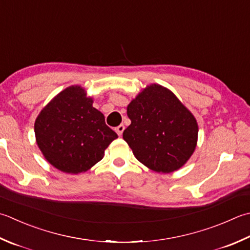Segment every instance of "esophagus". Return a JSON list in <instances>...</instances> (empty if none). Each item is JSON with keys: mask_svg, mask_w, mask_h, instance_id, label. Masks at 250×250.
<instances>
[{"mask_svg": "<svg viewBox=\"0 0 250 250\" xmlns=\"http://www.w3.org/2000/svg\"><path fill=\"white\" fill-rule=\"evenodd\" d=\"M124 130H125V125H118V126H117V128L115 129V131L117 132V134H118L119 136L122 135V132H124Z\"/></svg>", "mask_w": 250, "mask_h": 250, "instance_id": "34e87169", "label": "esophagus"}]
</instances>
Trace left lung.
<instances>
[{"label":"left lung","mask_w":250,"mask_h":250,"mask_svg":"<svg viewBox=\"0 0 250 250\" xmlns=\"http://www.w3.org/2000/svg\"><path fill=\"white\" fill-rule=\"evenodd\" d=\"M131 125L124 140L135 158L161 173L180 169L193 155L198 125L170 90L159 84L146 86L128 105Z\"/></svg>","instance_id":"1"}]
</instances>
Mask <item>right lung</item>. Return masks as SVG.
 Masks as SVG:
<instances>
[{
    "label": "right lung",
    "instance_id": "add662e5",
    "mask_svg": "<svg viewBox=\"0 0 250 250\" xmlns=\"http://www.w3.org/2000/svg\"><path fill=\"white\" fill-rule=\"evenodd\" d=\"M92 104L84 89L72 85L54 97L34 122L37 144L44 158L62 172L89 170L118 138Z\"/></svg>",
    "mask_w": 250,
    "mask_h": 250
}]
</instances>
